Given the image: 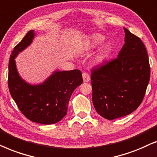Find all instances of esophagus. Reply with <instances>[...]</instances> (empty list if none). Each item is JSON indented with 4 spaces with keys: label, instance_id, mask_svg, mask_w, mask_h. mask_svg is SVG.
<instances>
[{
    "label": "esophagus",
    "instance_id": "esophagus-1",
    "mask_svg": "<svg viewBox=\"0 0 157 157\" xmlns=\"http://www.w3.org/2000/svg\"><path fill=\"white\" fill-rule=\"evenodd\" d=\"M82 78H83V81H84V82H89L90 80V75L87 74V72L82 73Z\"/></svg>",
    "mask_w": 157,
    "mask_h": 157
}]
</instances>
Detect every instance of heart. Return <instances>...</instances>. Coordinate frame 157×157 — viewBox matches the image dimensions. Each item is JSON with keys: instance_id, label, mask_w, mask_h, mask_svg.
I'll return each mask as SVG.
<instances>
[{"instance_id": "obj_1", "label": "heart", "mask_w": 157, "mask_h": 157, "mask_svg": "<svg viewBox=\"0 0 157 157\" xmlns=\"http://www.w3.org/2000/svg\"><path fill=\"white\" fill-rule=\"evenodd\" d=\"M103 40H104V36L103 35L100 34V33H96V34H94L93 36L91 37L90 44L92 47H96V46L99 45ZM108 51H109V47L106 44L103 45L101 50H100V54L99 55V57H98L99 58V59L101 60L103 59V58H105V56L107 55Z\"/></svg>"}]
</instances>
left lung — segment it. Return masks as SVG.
Masks as SVG:
<instances>
[{"mask_svg": "<svg viewBox=\"0 0 157 157\" xmlns=\"http://www.w3.org/2000/svg\"><path fill=\"white\" fill-rule=\"evenodd\" d=\"M124 29L125 44L118 57L93 69V103L108 120L121 118L137 109L150 79L147 49L139 37Z\"/></svg>", "mask_w": 157, "mask_h": 157, "instance_id": "1", "label": "left lung"}]
</instances>
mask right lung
Segmentation results:
<instances>
[{"label":"right lung","instance_id":"add662e5","mask_svg":"<svg viewBox=\"0 0 157 157\" xmlns=\"http://www.w3.org/2000/svg\"><path fill=\"white\" fill-rule=\"evenodd\" d=\"M35 33L29 31L14 47L8 64V88L21 112L27 118L41 124H53L67 113L73 91L82 83L79 70L54 72L44 82L32 85L24 81L16 69L15 58L32 42Z\"/></svg>","mask_w":157,"mask_h":157}]
</instances>
